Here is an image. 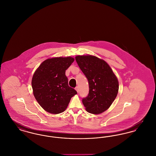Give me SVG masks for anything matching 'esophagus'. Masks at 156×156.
Masks as SVG:
<instances>
[{
	"mask_svg": "<svg viewBox=\"0 0 156 156\" xmlns=\"http://www.w3.org/2000/svg\"><path fill=\"white\" fill-rule=\"evenodd\" d=\"M75 89V90L77 91V92H79V87H76Z\"/></svg>",
	"mask_w": 156,
	"mask_h": 156,
	"instance_id": "34e87169",
	"label": "esophagus"
}]
</instances>
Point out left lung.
I'll return each mask as SVG.
<instances>
[{"label": "left lung", "mask_w": 156, "mask_h": 156, "mask_svg": "<svg viewBox=\"0 0 156 156\" xmlns=\"http://www.w3.org/2000/svg\"><path fill=\"white\" fill-rule=\"evenodd\" d=\"M75 59L89 83V94L82 99L86 111L95 115L106 111L118 93L117 77L106 62L95 56L78 55Z\"/></svg>", "instance_id": "1"}]
</instances>
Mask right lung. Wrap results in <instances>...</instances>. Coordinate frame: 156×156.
I'll return each mask as SVG.
<instances>
[{
    "mask_svg": "<svg viewBox=\"0 0 156 156\" xmlns=\"http://www.w3.org/2000/svg\"><path fill=\"white\" fill-rule=\"evenodd\" d=\"M74 61L71 57H55L43 61L31 81L33 95L45 111L58 114L67 109L71 98L77 94L68 86L66 71Z\"/></svg>",
    "mask_w": 156,
    "mask_h": 156,
    "instance_id": "right-lung-1",
    "label": "right lung"
}]
</instances>
